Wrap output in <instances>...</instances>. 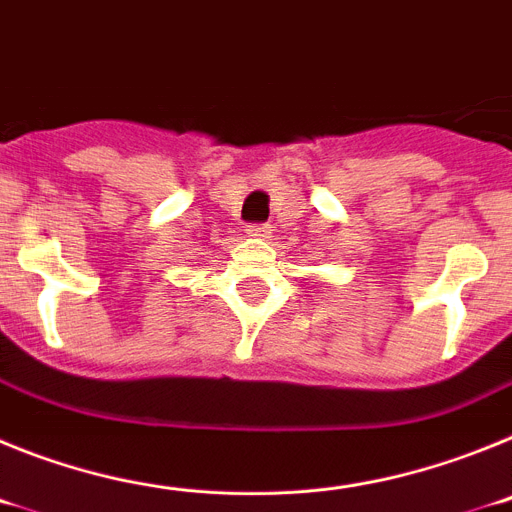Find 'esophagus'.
I'll list each match as a JSON object with an SVG mask.
<instances>
[{
	"label": "esophagus",
	"instance_id": "34e87169",
	"mask_svg": "<svg viewBox=\"0 0 512 512\" xmlns=\"http://www.w3.org/2000/svg\"><path fill=\"white\" fill-rule=\"evenodd\" d=\"M248 235L256 241H266V238H271V228L266 223H253L248 225Z\"/></svg>",
	"mask_w": 512,
	"mask_h": 512
}]
</instances>
